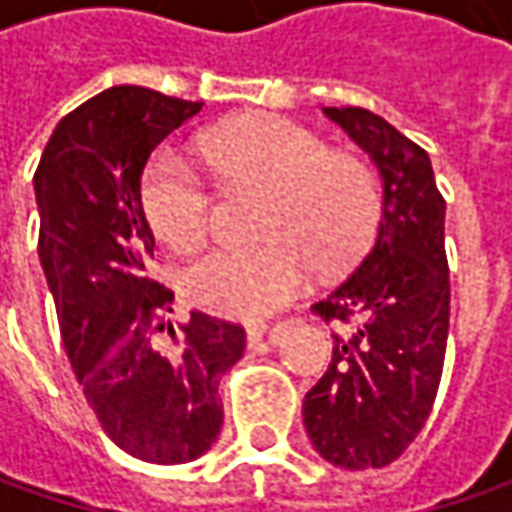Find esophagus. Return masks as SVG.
Instances as JSON below:
<instances>
[{"label": "esophagus", "instance_id": "1", "mask_svg": "<svg viewBox=\"0 0 512 512\" xmlns=\"http://www.w3.org/2000/svg\"><path fill=\"white\" fill-rule=\"evenodd\" d=\"M265 336L273 339V336H276V327L265 325V322H250V325H247V344H250V347H259V344L265 342Z\"/></svg>", "mask_w": 512, "mask_h": 512}]
</instances>
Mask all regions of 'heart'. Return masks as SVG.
Segmentation results:
<instances>
[{
	"label": "heart",
	"mask_w": 512,
	"mask_h": 512,
	"mask_svg": "<svg viewBox=\"0 0 512 512\" xmlns=\"http://www.w3.org/2000/svg\"><path fill=\"white\" fill-rule=\"evenodd\" d=\"M205 162L227 196L265 193L259 247H216L185 270L187 299L230 319H262L293 302L310 267L339 273L362 256L382 213L373 168L285 116H253L205 145ZM142 205L153 233L190 250L213 227L216 196L173 150L150 159Z\"/></svg>",
	"instance_id": "1"
}]
</instances>
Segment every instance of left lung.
Here are the masks:
<instances>
[{
    "label": "left lung",
    "mask_w": 512,
    "mask_h": 512,
    "mask_svg": "<svg viewBox=\"0 0 512 512\" xmlns=\"http://www.w3.org/2000/svg\"><path fill=\"white\" fill-rule=\"evenodd\" d=\"M382 173V222L356 270L313 310L333 333L327 373L307 390V436L347 470L396 462L427 422L450 327L444 196L430 156L364 108H325Z\"/></svg>",
    "instance_id": "8db88e82"
}]
</instances>
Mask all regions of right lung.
I'll return each mask as SVG.
<instances>
[{
  "instance_id": "add662e5",
  "label": "right lung",
  "mask_w": 512,
  "mask_h": 512,
  "mask_svg": "<svg viewBox=\"0 0 512 512\" xmlns=\"http://www.w3.org/2000/svg\"><path fill=\"white\" fill-rule=\"evenodd\" d=\"M202 110L159 90L119 85L68 113L33 176L39 262L70 367L102 430L125 453L185 464L216 442L219 379L245 353V327L193 310L168 322L173 290L153 256L142 170L153 148Z\"/></svg>"
}]
</instances>
